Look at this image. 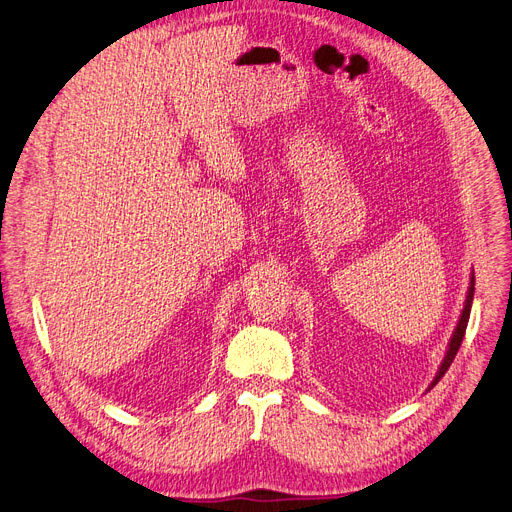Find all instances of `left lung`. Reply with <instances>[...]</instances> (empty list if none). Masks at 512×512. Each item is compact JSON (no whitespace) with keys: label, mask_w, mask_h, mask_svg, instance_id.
<instances>
[{"label":"left lung","mask_w":512,"mask_h":512,"mask_svg":"<svg viewBox=\"0 0 512 512\" xmlns=\"http://www.w3.org/2000/svg\"><path fill=\"white\" fill-rule=\"evenodd\" d=\"M473 292H475V274L471 272V282H469V290H467V299H465V307H463V311H461V317H459V324H456V328H454V332H452V336H450V342H448V351H446V355H444V361H442V365H440V369H438V373H436V378H434V382L429 384V388L427 390H432L442 378H444V373L448 371V367H450V363L454 361V357H456V353H459V348H461V342H463V338H465V330H467V324H469V315H471V305H473Z\"/></svg>","instance_id":"left-lung-1"}]
</instances>
